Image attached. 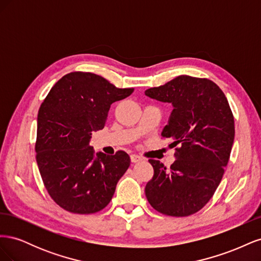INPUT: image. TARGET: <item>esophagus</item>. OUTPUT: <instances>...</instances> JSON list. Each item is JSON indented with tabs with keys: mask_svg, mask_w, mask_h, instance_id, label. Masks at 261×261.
Here are the masks:
<instances>
[{
	"mask_svg": "<svg viewBox=\"0 0 261 261\" xmlns=\"http://www.w3.org/2000/svg\"><path fill=\"white\" fill-rule=\"evenodd\" d=\"M141 160H143V159H141V158L139 155H137V154H132L130 155V161L133 163H137V162H139Z\"/></svg>",
	"mask_w": 261,
	"mask_h": 261,
	"instance_id": "34e87169",
	"label": "esophagus"
}]
</instances>
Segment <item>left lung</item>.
Returning <instances> with one entry per match:
<instances>
[{
	"instance_id": "obj_1",
	"label": "left lung",
	"mask_w": 261,
	"mask_h": 261,
	"mask_svg": "<svg viewBox=\"0 0 261 261\" xmlns=\"http://www.w3.org/2000/svg\"><path fill=\"white\" fill-rule=\"evenodd\" d=\"M145 94L172 103L161 135L178 146L170 170L149 160L154 173L145 188L147 199L163 215H194L211 199L230 159L235 135L231 108L217 84L187 75L149 88Z\"/></svg>"
}]
</instances>
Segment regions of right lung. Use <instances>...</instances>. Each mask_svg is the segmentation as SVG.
Instances as JSON below:
<instances>
[{
  "label": "right lung",
  "instance_id": "add662e5",
  "mask_svg": "<svg viewBox=\"0 0 261 261\" xmlns=\"http://www.w3.org/2000/svg\"><path fill=\"white\" fill-rule=\"evenodd\" d=\"M134 88H116L92 73L73 72L55 84L39 109L36 159L51 198L66 211L89 215L108 206L127 171L125 151L94 154L91 132L105 127L111 105Z\"/></svg>",
  "mask_w": 261,
  "mask_h": 261
}]
</instances>
